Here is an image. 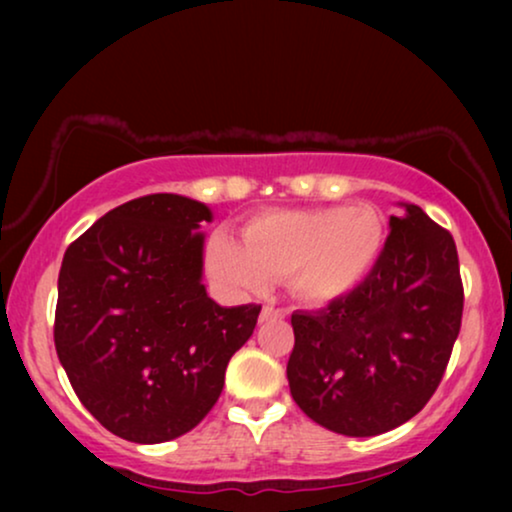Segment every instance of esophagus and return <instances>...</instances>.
I'll return each instance as SVG.
<instances>
[{"label":"esophagus","instance_id":"esophagus-1","mask_svg":"<svg viewBox=\"0 0 512 512\" xmlns=\"http://www.w3.org/2000/svg\"><path fill=\"white\" fill-rule=\"evenodd\" d=\"M279 310H275V303H268V305H263V312H261V321H268L272 314H277Z\"/></svg>","mask_w":512,"mask_h":512}]
</instances>
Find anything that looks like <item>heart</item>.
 Instances as JSON below:
<instances>
[{
    "instance_id": "obj_1",
    "label": "heart",
    "mask_w": 512,
    "mask_h": 512,
    "mask_svg": "<svg viewBox=\"0 0 512 512\" xmlns=\"http://www.w3.org/2000/svg\"><path fill=\"white\" fill-rule=\"evenodd\" d=\"M242 244L214 235L209 268L247 293L268 291L272 279H289L307 303H328L356 289L375 268L384 226L373 207L275 209L242 228Z\"/></svg>"
}]
</instances>
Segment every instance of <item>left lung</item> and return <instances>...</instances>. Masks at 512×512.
Here are the masks:
<instances>
[{"label": "left lung", "instance_id": "obj_1", "mask_svg": "<svg viewBox=\"0 0 512 512\" xmlns=\"http://www.w3.org/2000/svg\"><path fill=\"white\" fill-rule=\"evenodd\" d=\"M391 216L368 277L319 312H293L286 377L312 422L342 436L387 433L436 394L464 312L452 235L417 205Z\"/></svg>", "mask_w": 512, "mask_h": 512}]
</instances>
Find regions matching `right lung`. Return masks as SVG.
I'll list each match as a JSON object with an SVG mask.
<instances>
[{
    "instance_id": "add662e5",
    "label": "right lung",
    "mask_w": 512,
    "mask_h": 512,
    "mask_svg": "<svg viewBox=\"0 0 512 512\" xmlns=\"http://www.w3.org/2000/svg\"><path fill=\"white\" fill-rule=\"evenodd\" d=\"M212 212L153 193L111 209L62 258L53 338L72 389L104 429L165 443L219 401L261 305L221 307L202 284Z\"/></svg>"
}]
</instances>
